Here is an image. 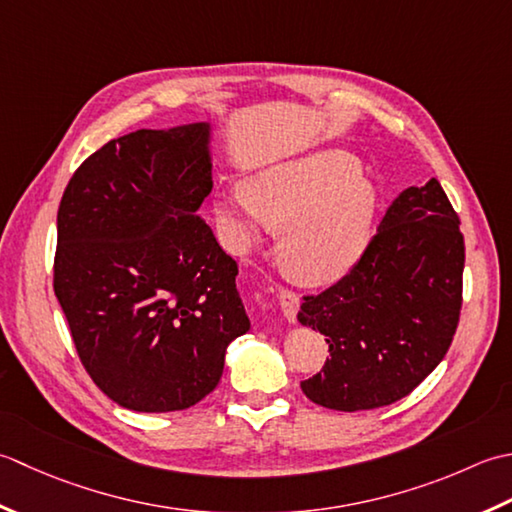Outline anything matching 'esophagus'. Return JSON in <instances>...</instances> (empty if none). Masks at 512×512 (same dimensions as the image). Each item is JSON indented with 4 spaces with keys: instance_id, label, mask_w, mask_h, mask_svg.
I'll return each mask as SVG.
<instances>
[{
    "instance_id": "esophagus-1",
    "label": "esophagus",
    "mask_w": 512,
    "mask_h": 512,
    "mask_svg": "<svg viewBox=\"0 0 512 512\" xmlns=\"http://www.w3.org/2000/svg\"><path fill=\"white\" fill-rule=\"evenodd\" d=\"M278 302H280V307H283L285 318H287L289 322H296L298 309H300V298L294 294V291L280 289V291H278Z\"/></svg>"
}]
</instances>
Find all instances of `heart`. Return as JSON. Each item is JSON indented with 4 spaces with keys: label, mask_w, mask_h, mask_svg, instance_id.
<instances>
[{
    "label": "heart",
    "mask_w": 512,
    "mask_h": 512,
    "mask_svg": "<svg viewBox=\"0 0 512 512\" xmlns=\"http://www.w3.org/2000/svg\"><path fill=\"white\" fill-rule=\"evenodd\" d=\"M214 212L234 249L283 229L280 256L294 274L307 285H331L367 249L378 192L356 156L322 150L267 165L247 185L223 190Z\"/></svg>",
    "instance_id": "heart-1"
}]
</instances>
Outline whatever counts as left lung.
Listing matches in <instances>:
<instances>
[{
  "label": "left lung",
  "mask_w": 512,
  "mask_h": 512,
  "mask_svg": "<svg viewBox=\"0 0 512 512\" xmlns=\"http://www.w3.org/2000/svg\"><path fill=\"white\" fill-rule=\"evenodd\" d=\"M464 236L437 179L389 205L351 271L305 296L300 325L329 358L300 389L333 411H369L409 395L446 356L462 309Z\"/></svg>",
  "instance_id": "obj_1"
}]
</instances>
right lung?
<instances>
[{"instance_id": "right-lung-1", "label": "right lung", "mask_w": 512, "mask_h": 512, "mask_svg": "<svg viewBox=\"0 0 512 512\" xmlns=\"http://www.w3.org/2000/svg\"><path fill=\"white\" fill-rule=\"evenodd\" d=\"M212 125L137 130L79 165L57 212L55 296L81 364L123 409H190L249 331L238 265L198 207Z\"/></svg>"}]
</instances>
